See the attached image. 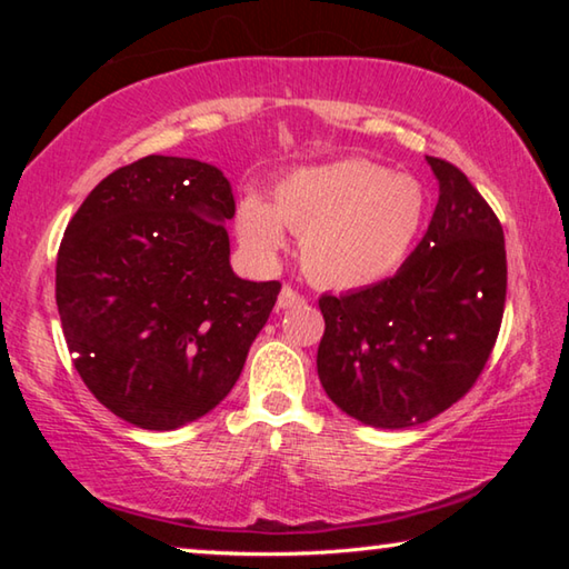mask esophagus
Listing matches in <instances>:
<instances>
[{
  "mask_svg": "<svg viewBox=\"0 0 569 569\" xmlns=\"http://www.w3.org/2000/svg\"><path fill=\"white\" fill-rule=\"evenodd\" d=\"M301 303H306V298L298 291H293L291 286H283L281 293H278V308H293V306H301Z\"/></svg>",
  "mask_w": 569,
  "mask_h": 569,
  "instance_id": "esophagus-1",
  "label": "esophagus"
}]
</instances>
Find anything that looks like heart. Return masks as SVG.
<instances>
[{
  "instance_id": "obj_1",
  "label": "heart",
  "mask_w": 569,
  "mask_h": 569,
  "mask_svg": "<svg viewBox=\"0 0 569 569\" xmlns=\"http://www.w3.org/2000/svg\"><path fill=\"white\" fill-rule=\"evenodd\" d=\"M423 190L371 160L301 168L278 182L273 203L240 200L238 240L258 261H273L283 228L301 236V263L313 283L351 291L397 271L417 238Z\"/></svg>"
}]
</instances>
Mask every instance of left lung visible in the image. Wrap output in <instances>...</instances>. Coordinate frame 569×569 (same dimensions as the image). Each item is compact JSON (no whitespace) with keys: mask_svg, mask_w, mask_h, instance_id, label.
I'll use <instances>...</instances> for the list:
<instances>
[{"mask_svg":"<svg viewBox=\"0 0 569 569\" xmlns=\"http://www.w3.org/2000/svg\"><path fill=\"white\" fill-rule=\"evenodd\" d=\"M427 162L439 200L413 253L387 281L319 301L323 391L377 429L423 423L465 397L502 326V226L457 166Z\"/></svg>","mask_w":569,"mask_h":569,"instance_id":"8db88e82","label":"left lung"}]
</instances>
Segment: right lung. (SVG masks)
I'll list each match as a JSON object with an SVG mask.
<instances>
[{"instance_id":"add662e5","label":"right lung","mask_w":569,"mask_h":569,"mask_svg":"<svg viewBox=\"0 0 569 569\" xmlns=\"http://www.w3.org/2000/svg\"><path fill=\"white\" fill-rule=\"evenodd\" d=\"M228 178L148 156L94 188L57 253V308L84 387L114 417L170 431L206 417L243 371L281 283L230 268Z\"/></svg>"}]
</instances>
